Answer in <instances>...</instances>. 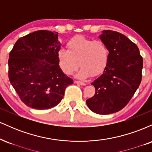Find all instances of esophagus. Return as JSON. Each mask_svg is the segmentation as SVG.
<instances>
[{
  "instance_id": "1",
  "label": "esophagus",
  "mask_w": 152,
  "mask_h": 152,
  "mask_svg": "<svg viewBox=\"0 0 152 152\" xmlns=\"http://www.w3.org/2000/svg\"><path fill=\"white\" fill-rule=\"evenodd\" d=\"M76 83H78V84H80V85H82V86H85L86 85V83L83 81H74Z\"/></svg>"
}]
</instances>
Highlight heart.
Wrapping results in <instances>:
<instances>
[{"mask_svg":"<svg viewBox=\"0 0 152 152\" xmlns=\"http://www.w3.org/2000/svg\"><path fill=\"white\" fill-rule=\"evenodd\" d=\"M66 50H58L57 60L60 69L66 75L74 74L80 65L78 77H95L102 74L107 67L109 50L102 41L76 36L66 43Z\"/></svg>","mask_w":152,"mask_h":152,"instance_id":"heart-1","label":"heart"}]
</instances>
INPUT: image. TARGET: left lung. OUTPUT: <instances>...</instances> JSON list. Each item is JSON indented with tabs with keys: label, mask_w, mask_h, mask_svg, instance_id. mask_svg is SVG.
<instances>
[{
	"label": "left lung",
	"mask_w": 152,
	"mask_h": 152,
	"mask_svg": "<svg viewBox=\"0 0 152 152\" xmlns=\"http://www.w3.org/2000/svg\"><path fill=\"white\" fill-rule=\"evenodd\" d=\"M109 50L105 71L91 84L96 92L86 104L98 114H110L121 110L129 102L142 81L143 58L139 48L124 35L104 31L99 36Z\"/></svg>",
	"instance_id": "8db88e82"
}]
</instances>
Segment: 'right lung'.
<instances>
[{
  "label": "right lung",
  "mask_w": 152,
  "mask_h": 152,
  "mask_svg": "<svg viewBox=\"0 0 152 152\" xmlns=\"http://www.w3.org/2000/svg\"><path fill=\"white\" fill-rule=\"evenodd\" d=\"M58 33L40 30L20 38L10 52L8 78L26 105L48 109L61 102L73 80L57 60Z\"/></svg>",
  "instance_id": "1"
}]
</instances>
